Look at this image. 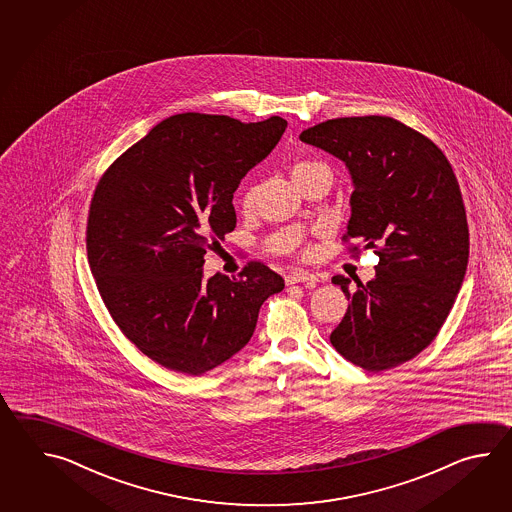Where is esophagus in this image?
Wrapping results in <instances>:
<instances>
[{
	"instance_id": "esophagus-1",
	"label": "esophagus",
	"mask_w": 512,
	"mask_h": 512,
	"mask_svg": "<svg viewBox=\"0 0 512 512\" xmlns=\"http://www.w3.org/2000/svg\"><path fill=\"white\" fill-rule=\"evenodd\" d=\"M285 282H287V285H293V283H309V285H315V283L318 282V278H316L313 272H307L304 271V269H294V271L287 274Z\"/></svg>"
}]
</instances>
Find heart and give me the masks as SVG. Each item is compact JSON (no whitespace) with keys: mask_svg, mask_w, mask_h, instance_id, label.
<instances>
[{"mask_svg":"<svg viewBox=\"0 0 512 512\" xmlns=\"http://www.w3.org/2000/svg\"><path fill=\"white\" fill-rule=\"evenodd\" d=\"M320 170H329L326 164L322 161H315V159H302V161H296L293 166V179L294 183H298L300 179H304L307 175L315 174ZM254 199H256V186H247L245 192L241 194V208L243 210H251L254 205Z\"/></svg>","mask_w":512,"mask_h":512,"instance_id":"heart-1","label":"heart"}]
</instances>
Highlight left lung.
Returning a JSON list of instances; mask_svg holds the SVG:
<instances>
[{
  "instance_id": "8db88e82",
  "label": "left lung",
  "mask_w": 512,
  "mask_h": 512,
  "mask_svg": "<svg viewBox=\"0 0 512 512\" xmlns=\"http://www.w3.org/2000/svg\"><path fill=\"white\" fill-rule=\"evenodd\" d=\"M333 153L355 190L342 241L375 249V278L333 276L349 300L331 344L362 370H392L432 344L456 302L468 263L467 212L445 153L423 133L382 115L342 117L300 133ZM360 252V243L349 245Z\"/></svg>"
}]
</instances>
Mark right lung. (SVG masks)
I'll list each match as a JSON object with an SVG mask.
<instances>
[{
  "label": "right lung",
  "instance_id": "obj_1",
  "mask_svg": "<svg viewBox=\"0 0 512 512\" xmlns=\"http://www.w3.org/2000/svg\"><path fill=\"white\" fill-rule=\"evenodd\" d=\"M287 120L181 113L109 164L87 216L89 269L124 337L168 370L201 375L236 355L283 278L249 261L238 278L203 263L236 229L232 197Z\"/></svg>",
  "mask_w": 512,
  "mask_h": 512
}]
</instances>
